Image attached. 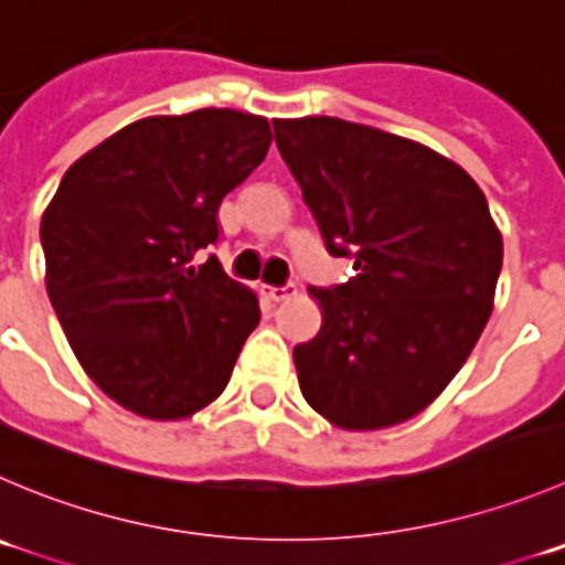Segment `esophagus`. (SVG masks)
<instances>
[{"mask_svg":"<svg viewBox=\"0 0 565 565\" xmlns=\"http://www.w3.org/2000/svg\"><path fill=\"white\" fill-rule=\"evenodd\" d=\"M294 294H297L294 286H268V299H271V302H286Z\"/></svg>","mask_w":565,"mask_h":565,"instance_id":"esophagus-1","label":"esophagus"}]
</instances>
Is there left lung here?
Returning <instances> with one entry per match:
<instances>
[{
	"mask_svg": "<svg viewBox=\"0 0 565 565\" xmlns=\"http://www.w3.org/2000/svg\"><path fill=\"white\" fill-rule=\"evenodd\" d=\"M274 138L327 252L354 277L308 291L321 330L294 349L308 405L343 429L422 413L493 308L502 235L486 193L444 154L343 118H277Z\"/></svg>",
	"mask_w": 565,
	"mask_h": 565,
	"instance_id": "left-lung-1",
	"label": "left lung"
}]
</instances>
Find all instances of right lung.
Returning <instances> with one entry per match:
<instances>
[{
	"mask_svg": "<svg viewBox=\"0 0 565 565\" xmlns=\"http://www.w3.org/2000/svg\"><path fill=\"white\" fill-rule=\"evenodd\" d=\"M268 143L263 116L205 107L132 121L63 174L41 218L46 294L79 366L127 411L177 422L227 388L260 308L199 257Z\"/></svg>",
	"mask_w": 565,
	"mask_h": 565,
	"instance_id": "add662e5",
	"label": "right lung"
}]
</instances>
